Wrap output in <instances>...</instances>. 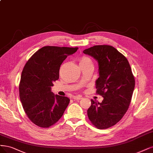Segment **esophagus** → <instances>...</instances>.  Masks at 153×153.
Listing matches in <instances>:
<instances>
[{"label": "esophagus", "mask_w": 153, "mask_h": 153, "mask_svg": "<svg viewBox=\"0 0 153 153\" xmlns=\"http://www.w3.org/2000/svg\"><path fill=\"white\" fill-rule=\"evenodd\" d=\"M73 98L75 100H80L82 99V97L81 96H76L73 97Z\"/></svg>", "instance_id": "obj_1"}]
</instances>
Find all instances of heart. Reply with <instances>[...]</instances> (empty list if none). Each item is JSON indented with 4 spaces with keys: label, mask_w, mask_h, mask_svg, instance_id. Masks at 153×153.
<instances>
[{
    "label": "heart",
    "mask_w": 153,
    "mask_h": 153,
    "mask_svg": "<svg viewBox=\"0 0 153 153\" xmlns=\"http://www.w3.org/2000/svg\"><path fill=\"white\" fill-rule=\"evenodd\" d=\"M92 64V61L91 58L87 56H82L80 59V65Z\"/></svg>",
    "instance_id": "obj_1"
}]
</instances>
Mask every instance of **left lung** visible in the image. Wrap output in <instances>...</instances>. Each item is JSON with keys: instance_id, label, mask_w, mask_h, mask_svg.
<instances>
[{"instance_id": "obj_1", "label": "left lung", "mask_w": 153, "mask_h": 153, "mask_svg": "<svg viewBox=\"0 0 153 153\" xmlns=\"http://www.w3.org/2000/svg\"><path fill=\"white\" fill-rule=\"evenodd\" d=\"M83 53L97 61L96 93L104 97L101 103L91 99L88 119L99 129L109 128L121 120L128 109L135 87L134 76L127 59L113 46L94 45Z\"/></svg>"}]
</instances>
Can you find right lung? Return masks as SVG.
Returning <instances> with one entry per match:
<instances>
[{
  "label": "right lung",
  "mask_w": 153,
  "mask_h": 153,
  "mask_svg": "<svg viewBox=\"0 0 153 153\" xmlns=\"http://www.w3.org/2000/svg\"><path fill=\"white\" fill-rule=\"evenodd\" d=\"M78 47L45 46L26 62L19 85V98L25 112L36 125L49 128L64 113L70 102L65 96L51 92L53 82L59 78V69L68 56Z\"/></svg>",
  "instance_id": "obj_1"
}]
</instances>
